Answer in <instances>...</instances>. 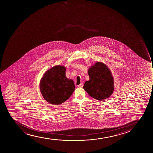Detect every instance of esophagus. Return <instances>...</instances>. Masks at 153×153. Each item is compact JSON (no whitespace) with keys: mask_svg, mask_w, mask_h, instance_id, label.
I'll return each instance as SVG.
<instances>
[{"mask_svg":"<svg viewBox=\"0 0 153 153\" xmlns=\"http://www.w3.org/2000/svg\"><path fill=\"white\" fill-rule=\"evenodd\" d=\"M83 86V83H81L80 84L78 85V87H79V88H82Z\"/></svg>","mask_w":153,"mask_h":153,"instance_id":"obj_1","label":"esophagus"}]
</instances>
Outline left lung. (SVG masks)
Segmentation results:
<instances>
[{
    "label": "left lung",
    "mask_w": 153,
    "mask_h": 153,
    "mask_svg": "<svg viewBox=\"0 0 153 153\" xmlns=\"http://www.w3.org/2000/svg\"><path fill=\"white\" fill-rule=\"evenodd\" d=\"M89 80L83 88L90 96L99 101L111 96L114 91V79L110 69L105 64L97 62L88 70Z\"/></svg>",
    "instance_id": "left-lung-1"
}]
</instances>
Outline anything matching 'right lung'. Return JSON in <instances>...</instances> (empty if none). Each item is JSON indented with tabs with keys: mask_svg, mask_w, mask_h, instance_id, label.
<instances>
[{
	"mask_svg": "<svg viewBox=\"0 0 153 153\" xmlns=\"http://www.w3.org/2000/svg\"><path fill=\"white\" fill-rule=\"evenodd\" d=\"M64 65H55L47 71L40 80V91L43 98L52 105L64 103L75 88L72 79L66 77Z\"/></svg>",
	"mask_w": 153,
	"mask_h": 153,
	"instance_id": "add662e5",
	"label": "right lung"
}]
</instances>
